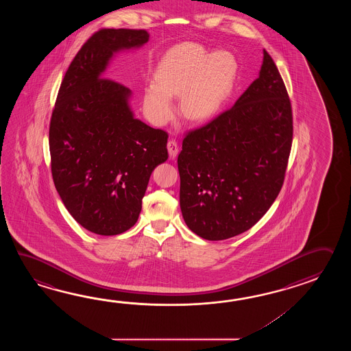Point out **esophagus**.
Segmentation results:
<instances>
[{
	"label": "esophagus",
	"instance_id": "obj_1",
	"mask_svg": "<svg viewBox=\"0 0 351 351\" xmlns=\"http://www.w3.org/2000/svg\"><path fill=\"white\" fill-rule=\"evenodd\" d=\"M167 148H168V153H169V157L176 158L177 156H178V144H177V142L176 141H169L168 142V144H167Z\"/></svg>",
	"mask_w": 351,
	"mask_h": 351
}]
</instances>
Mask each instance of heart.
Segmentation results:
<instances>
[{"label":"heart","instance_id":"obj_1","mask_svg":"<svg viewBox=\"0 0 351 351\" xmlns=\"http://www.w3.org/2000/svg\"><path fill=\"white\" fill-rule=\"evenodd\" d=\"M237 74L239 64L230 51L209 53L197 44L176 46L159 61L154 84L144 90V112L150 121L163 125L176 114L172 97L182 95L186 118L208 119L230 97Z\"/></svg>","mask_w":351,"mask_h":351}]
</instances>
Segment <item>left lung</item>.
Returning a JSON list of instances; mask_svg holds the SVG:
<instances>
[{
  "label": "left lung",
  "mask_w": 351,
  "mask_h": 351,
  "mask_svg": "<svg viewBox=\"0 0 351 351\" xmlns=\"http://www.w3.org/2000/svg\"><path fill=\"white\" fill-rule=\"evenodd\" d=\"M291 144L290 99L263 50L258 77L231 109L183 139L179 203L188 228L208 241L250 230L281 191Z\"/></svg>",
  "instance_id": "obj_1"
}]
</instances>
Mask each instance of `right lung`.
<instances>
[{"instance_id":"1","label":"right lung","mask_w":351,"mask_h":351,"mask_svg":"<svg viewBox=\"0 0 351 351\" xmlns=\"http://www.w3.org/2000/svg\"><path fill=\"white\" fill-rule=\"evenodd\" d=\"M148 40L144 30L97 31L67 69L51 117L56 191L75 221L100 236L134 226L150 174L168 159V134L135 118L132 90L104 79L117 53Z\"/></svg>"}]
</instances>
